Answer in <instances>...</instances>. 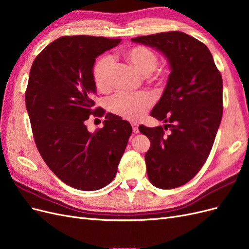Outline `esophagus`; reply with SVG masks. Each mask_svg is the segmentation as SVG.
<instances>
[{"mask_svg":"<svg viewBox=\"0 0 249 249\" xmlns=\"http://www.w3.org/2000/svg\"><path fill=\"white\" fill-rule=\"evenodd\" d=\"M132 129H133V133L137 134V133L139 132V129H138V124H135V123H133V124H132Z\"/></svg>","mask_w":249,"mask_h":249,"instance_id":"obj_1","label":"esophagus"}]
</instances>
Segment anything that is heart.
<instances>
[{
    "mask_svg": "<svg viewBox=\"0 0 249 249\" xmlns=\"http://www.w3.org/2000/svg\"><path fill=\"white\" fill-rule=\"evenodd\" d=\"M123 56L134 69L143 76L154 73V80L163 81L166 77V71L156 70L158 65V55L155 51L144 46H133L124 51ZM113 61L109 56L97 60L93 67V81L100 91L106 92L111 88V70ZM154 103L153 97L147 92L136 94H117L109 101V109L115 114L127 120L136 122L145 114L147 109Z\"/></svg>",
    "mask_w": 249,
    "mask_h": 249,
    "instance_id": "heart-1",
    "label": "heart"
}]
</instances>
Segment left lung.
Listing matches in <instances>:
<instances>
[{
	"instance_id": "1",
	"label": "left lung",
	"mask_w": 249,
	"mask_h": 249,
	"mask_svg": "<svg viewBox=\"0 0 249 249\" xmlns=\"http://www.w3.org/2000/svg\"><path fill=\"white\" fill-rule=\"evenodd\" d=\"M161 52L170 73L150 115L164 127L139 125L150 141L145 154L149 182L160 189L185 185L197 175L212 149L222 118V78L199 40L171 31L131 39ZM164 129H169L165 135Z\"/></svg>"
}]
</instances>
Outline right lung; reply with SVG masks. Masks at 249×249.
Returning a JSON list of instances; mask_svg holds the SVG:
<instances>
[{"mask_svg": "<svg viewBox=\"0 0 249 249\" xmlns=\"http://www.w3.org/2000/svg\"><path fill=\"white\" fill-rule=\"evenodd\" d=\"M122 39L63 36L37 56L30 71L26 107L37 149L63 183L83 191L99 190L115 178L132 134L129 122L102 108L94 110L95 58ZM105 115L90 133L89 115Z\"/></svg>", "mask_w": 249, "mask_h": 249, "instance_id": "right-lung-1", "label": "right lung"}]
</instances>
